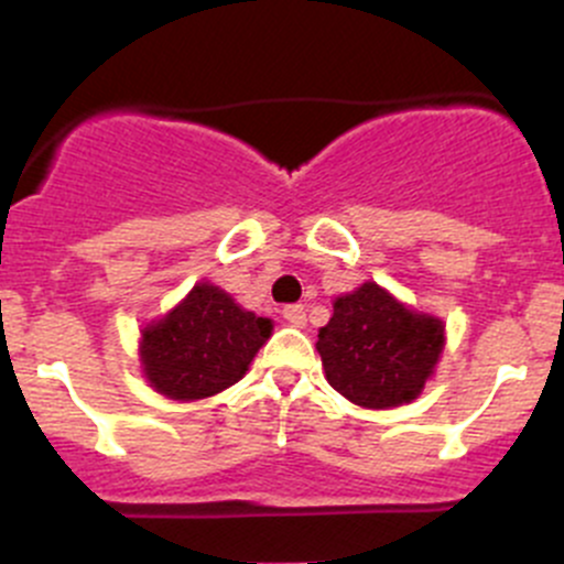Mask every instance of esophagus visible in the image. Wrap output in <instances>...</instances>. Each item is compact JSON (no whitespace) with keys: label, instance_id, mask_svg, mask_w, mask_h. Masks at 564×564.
<instances>
[{"label":"esophagus","instance_id":"obj_1","mask_svg":"<svg viewBox=\"0 0 564 564\" xmlns=\"http://www.w3.org/2000/svg\"><path fill=\"white\" fill-rule=\"evenodd\" d=\"M283 318H286L292 327H303V324H305V308H303V305H283Z\"/></svg>","mask_w":564,"mask_h":564}]
</instances>
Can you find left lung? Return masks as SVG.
<instances>
[{
	"label": "left lung",
	"mask_w": 564,
	"mask_h": 564,
	"mask_svg": "<svg viewBox=\"0 0 564 564\" xmlns=\"http://www.w3.org/2000/svg\"><path fill=\"white\" fill-rule=\"evenodd\" d=\"M445 346L440 318L409 311L377 283L338 297L318 327L316 349L327 382L357 406L390 409L412 401L434 373Z\"/></svg>",
	"instance_id": "left-lung-1"
}]
</instances>
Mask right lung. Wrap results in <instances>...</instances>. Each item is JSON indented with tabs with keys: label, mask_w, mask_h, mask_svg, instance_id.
Listing matches in <instances>:
<instances>
[{
	"label": "right lung",
	"mask_w": 564,
	"mask_h": 564,
	"mask_svg": "<svg viewBox=\"0 0 564 564\" xmlns=\"http://www.w3.org/2000/svg\"><path fill=\"white\" fill-rule=\"evenodd\" d=\"M270 329V318L242 311L213 283H198L172 314L141 333L144 373L174 401L215 395L240 382Z\"/></svg>",
	"instance_id": "1"
}]
</instances>
